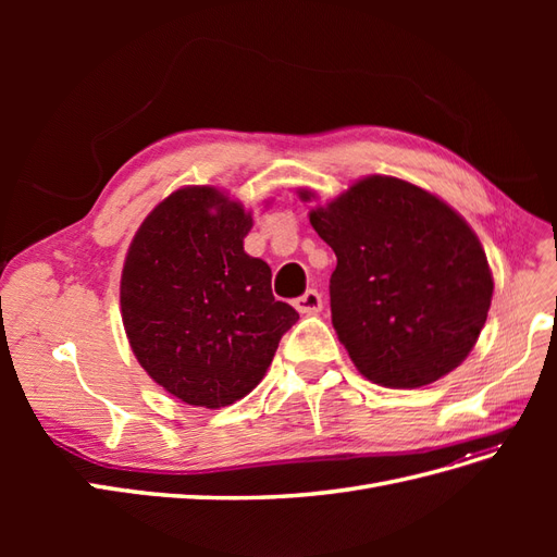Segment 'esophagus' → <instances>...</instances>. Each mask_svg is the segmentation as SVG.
Here are the masks:
<instances>
[{
  "mask_svg": "<svg viewBox=\"0 0 557 557\" xmlns=\"http://www.w3.org/2000/svg\"><path fill=\"white\" fill-rule=\"evenodd\" d=\"M295 309L299 313H307V315H315L320 309H323V297H320L318 290H307L305 295H299L295 301Z\"/></svg>",
  "mask_w": 557,
  "mask_h": 557,
  "instance_id": "34e87169",
  "label": "esophagus"
}]
</instances>
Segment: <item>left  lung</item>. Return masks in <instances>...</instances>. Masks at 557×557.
<instances>
[{
  "instance_id": "obj_1",
  "label": "left lung",
  "mask_w": 557,
  "mask_h": 557,
  "mask_svg": "<svg viewBox=\"0 0 557 557\" xmlns=\"http://www.w3.org/2000/svg\"><path fill=\"white\" fill-rule=\"evenodd\" d=\"M309 221L336 256L332 325L362 376L420 387L469 356L491 309L493 276L460 213L413 183L367 176Z\"/></svg>"
}]
</instances>
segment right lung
Masks as SVG:
<instances>
[{
	"instance_id": "1",
	"label": "right lung",
	"mask_w": 557,
	"mask_h": 557,
	"mask_svg": "<svg viewBox=\"0 0 557 557\" xmlns=\"http://www.w3.org/2000/svg\"><path fill=\"white\" fill-rule=\"evenodd\" d=\"M250 213L209 185L172 193L127 250L121 309L148 376L193 407L246 397L299 313L272 295V269L244 250Z\"/></svg>"
}]
</instances>
